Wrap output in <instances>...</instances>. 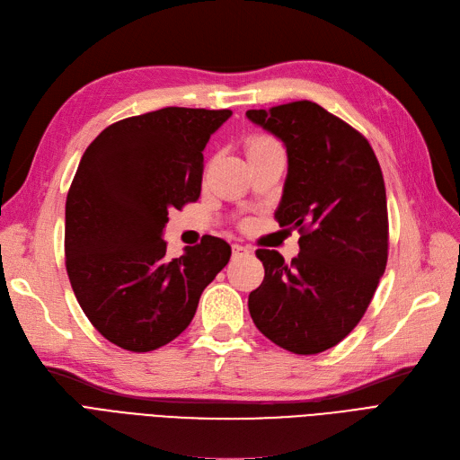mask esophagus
Returning a JSON list of instances; mask_svg holds the SVG:
<instances>
[{
    "instance_id": "1",
    "label": "esophagus",
    "mask_w": 460,
    "mask_h": 460,
    "mask_svg": "<svg viewBox=\"0 0 460 460\" xmlns=\"http://www.w3.org/2000/svg\"><path fill=\"white\" fill-rule=\"evenodd\" d=\"M232 254H234V259H243V256L251 254V249L243 247V245H234L232 247Z\"/></svg>"
}]
</instances>
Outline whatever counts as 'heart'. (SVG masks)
Here are the masks:
<instances>
[{"instance_id": "b5f03b06", "label": "heart", "mask_w": 460, "mask_h": 460, "mask_svg": "<svg viewBox=\"0 0 460 460\" xmlns=\"http://www.w3.org/2000/svg\"><path fill=\"white\" fill-rule=\"evenodd\" d=\"M275 146H279L278 141H275L273 137L270 136H262V134H256V136H251L247 139V156L249 155H254V153H262V151H268V149H275Z\"/></svg>"}]
</instances>
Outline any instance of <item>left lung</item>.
Listing matches in <instances>:
<instances>
[{
	"label": "left lung",
	"mask_w": 460,
	"mask_h": 460,
	"mask_svg": "<svg viewBox=\"0 0 460 460\" xmlns=\"http://www.w3.org/2000/svg\"><path fill=\"white\" fill-rule=\"evenodd\" d=\"M247 119L287 146L275 218L300 232L290 264L278 251H256L264 281L249 294V314L275 345L317 355L358 324L387 266L383 173L368 139L314 102L251 109Z\"/></svg>",
	"instance_id": "left-lung-1"
}]
</instances>
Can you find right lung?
Returning a JSON list of instances; mask_svg holds the SVG:
<instances>
[{"mask_svg":"<svg viewBox=\"0 0 460 460\" xmlns=\"http://www.w3.org/2000/svg\"><path fill=\"white\" fill-rule=\"evenodd\" d=\"M230 109L164 107L119 120L88 145L66 199V270L98 332L134 353L185 330L232 249L208 235L179 259L162 240L168 211L196 201L204 149Z\"/></svg>","mask_w":460,"mask_h":460,"instance_id":"right-lung-1","label":"right lung"}]
</instances>
